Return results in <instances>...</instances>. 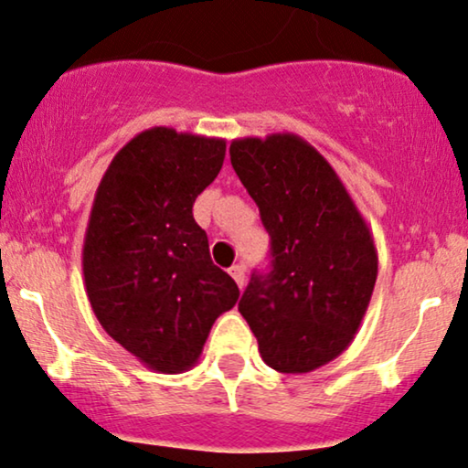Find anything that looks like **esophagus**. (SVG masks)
Wrapping results in <instances>:
<instances>
[{
  "label": "esophagus",
  "instance_id": "34e87169",
  "mask_svg": "<svg viewBox=\"0 0 468 468\" xmlns=\"http://www.w3.org/2000/svg\"><path fill=\"white\" fill-rule=\"evenodd\" d=\"M229 274H230V277H233L235 283H238V288H239V290L244 288V283H246V277H244V266H233V268L229 270Z\"/></svg>",
  "mask_w": 468,
  "mask_h": 468
}]
</instances>
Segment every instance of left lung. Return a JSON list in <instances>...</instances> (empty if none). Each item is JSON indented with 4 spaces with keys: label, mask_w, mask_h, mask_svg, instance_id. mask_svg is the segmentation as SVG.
Masks as SVG:
<instances>
[{
    "label": "left lung",
    "mask_w": 468,
    "mask_h": 468,
    "mask_svg": "<svg viewBox=\"0 0 468 468\" xmlns=\"http://www.w3.org/2000/svg\"><path fill=\"white\" fill-rule=\"evenodd\" d=\"M229 152L272 257L270 272L250 277L239 314L270 368L316 370L362 324L377 281L373 235L329 161L298 134L233 139Z\"/></svg>",
    "instance_id": "left-lung-1"
}]
</instances>
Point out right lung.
Listing matches in <instances>:
<instances>
[{
	"label": "right lung",
	"mask_w": 468,
	"mask_h": 468,
	"mask_svg": "<svg viewBox=\"0 0 468 468\" xmlns=\"http://www.w3.org/2000/svg\"><path fill=\"white\" fill-rule=\"evenodd\" d=\"M224 154V139L154 126L112 156L95 191L82 246L89 303L106 334L156 373L189 370L238 303L191 213Z\"/></svg>",
	"instance_id": "right-lung-1"
}]
</instances>
